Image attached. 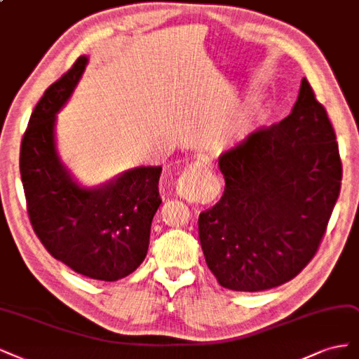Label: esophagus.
<instances>
[{"mask_svg":"<svg viewBox=\"0 0 359 359\" xmlns=\"http://www.w3.org/2000/svg\"><path fill=\"white\" fill-rule=\"evenodd\" d=\"M201 171V165L194 163L182 172L176 182V192L179 196L188 201H196L201 198V194L204 192Z\"/></svg>","mask_w":359,"mask_h":359,"instance_id":"34e87169","label":"esophagus"}]
</instances>
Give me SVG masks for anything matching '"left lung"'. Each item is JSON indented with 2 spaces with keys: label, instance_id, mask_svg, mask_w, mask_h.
Here are the masks:
<instances>
[{
  "label": "left lung",
  "instance_id": "obj_1",
  "mask_svg": "<svg viewBox=\"0 0 359 359\" xmlns=\"http://www.w3.org/2000/svg\"><path fill=\"white\" fill-rule=\"evenodd\" d=\"M219 170L224 195L198 217L219 285L258 292L294 279L316 255L343 175L334 128L307 79L291 114L228 150Z\"/></svg>",
  "mask_w": 359,
  "mask_h": 359
}]
</instances>
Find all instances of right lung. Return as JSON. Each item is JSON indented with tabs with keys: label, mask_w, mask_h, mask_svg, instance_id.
Segmentation results:
<instances>
[{
	"label": "right lung",
	"mask_w": 359,
	"mask_h": 359,
	"mask_svg": "<svg viewBox=\"0 0 359 359\" xmlns=\"http://www.w3.org/2000/svg\"><path fill=\"white\" fill-rule=\"evenodd\" d=\"M86 56L44 90L20 143V177L34 233L50 255L79 274L114 282L146 258L150 225L163 203V167H137L86 189L70 177L55 147V114L82 77Z\"/></svg>",
	"instance_id": "1"
}]
</instances>
